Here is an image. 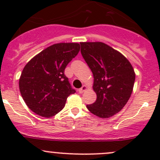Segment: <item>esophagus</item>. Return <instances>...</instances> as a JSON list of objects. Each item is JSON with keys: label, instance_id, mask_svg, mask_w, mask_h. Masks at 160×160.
I'll use <instances>...</instances> for the list:
<instances>
[{"label": "esophagus", "instance_id": "obj_1", "mask_svg": "<svg viewBox=\"0 0 160 160\" xmlns=\"http://www.w3.org/2000/svg\"><path fill=\"white\" fill-rule=\"evenodd\" d=\"M87 88H87V86H85V85H83V86L81 88H80V89L78 90V92H79V93H83V92H84L85 90H87Z\"/></svg>", "mask_w": 160, "mask_h": 160}]
</instances>
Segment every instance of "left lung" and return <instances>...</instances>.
<instances>
[{
  "instance_id": "1",
  "label": "left lung",
  "mask_w": 160,
  "mask_h": 160,
  "mask_svg": "<svg viewBox=\"0 0 160 160\" xmlns=\"http://www.w3.org/2000/svg\"><path fill=\"white\" fill-rule=\"evenodd\" d=\"M81 54L93 76V104L87 105L92 114L109 118L122 110L133 90L135 73L128 59L101 42H80Z\"/></svg>"
}]
</instances>
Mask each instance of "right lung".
Returning a JSON list of instances; mask_svg holds the SVG:
<instances>
[{
	"mask_svg": "<svg viewBox=\"0 0 160 160\" xmlns=\"http://www.w3.org/2000/svg\"><path fill=\"white\" fill-rule=\"evenodd\" d=\"M80 48L77 42L56 43L40 52L25 66L19 78V90L30 110L45 118L62 110L67 98L76 92L64 71Z\"/></svg>",
	"mask_w": 160,
	"mask_h": 160,
	"instance_id": "obj_1",
	"label": "right lung"
}]
</instances>
